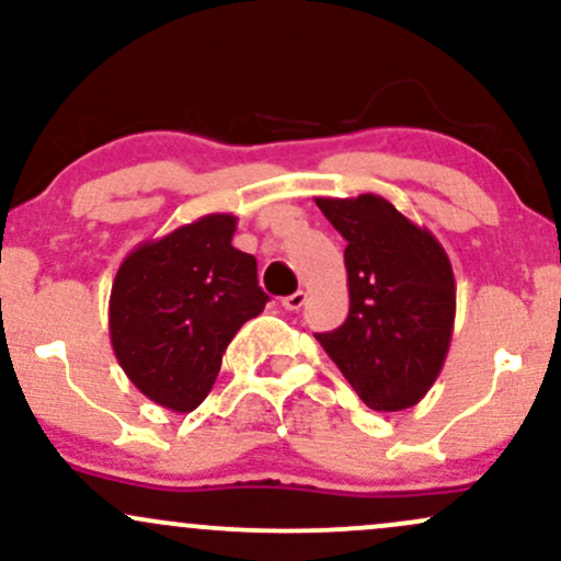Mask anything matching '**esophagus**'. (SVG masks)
<instances>
[{"label": "esophagus", "mask_w": 561, "mask_h": 561, "mask_svg": "<svg viewBox=\"0 0 561 561\" xmlns=\"http://www.w3.org/2000/svg\"><path fill=\"white\" fill-rule=\"evenodd\" d=\"M306 298L308 295L302 293V289H298V293H293V295H287L285 300H282V306L287 308V311H300L302 306H306Z\"/></svg>", "instance_id": "obj_1"}]
</instances>
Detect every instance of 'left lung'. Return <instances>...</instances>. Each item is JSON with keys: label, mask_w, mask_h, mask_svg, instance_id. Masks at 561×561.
<instances>
[{"label": "left lung", "mask_w": 561, "mask_h": 561, "mask_svg": "<svg viewBox=\"0 0 561 561\" xmlns=\"http://www.w3.org/2000/svg\"><path fill=\"white\" fill-rule=\"evenodd\" d=\"M317 205L347 242L351 293L345 324L317 340L369 409L416 405L440 375L454 332L446 250L379 195L317 197Z\"/></svg>", "instance_id": "obj_1"}]
</instances>
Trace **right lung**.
Masks as SVG:
<instances>
[{"mask_svg":"<svg viewBox=\"0 0 561 561\" xmlns=\"http://www.w3.org/2000/svg\"><path fill=\"white\" fill-rule=\"evenodd\" d=\"M237 216L208 214L134 248L111 289V343L150 401L190 414L214 388L221 358L268 295L259 263L231 244Z\"/></svg>","mask_w":561,"mask_h":561,"instance_id":"right-lung-1","label":"right lung"}]
</instances>
